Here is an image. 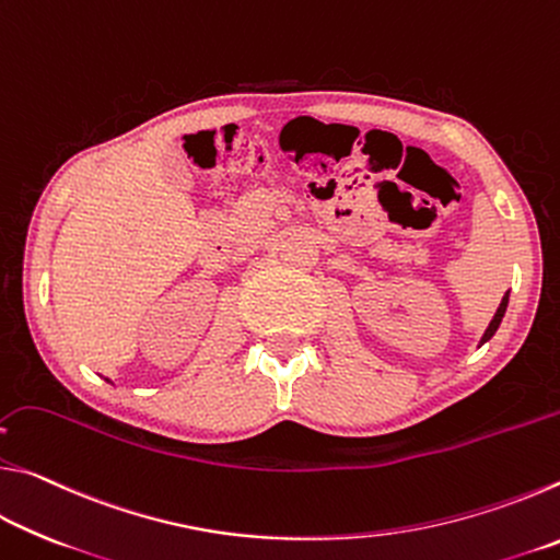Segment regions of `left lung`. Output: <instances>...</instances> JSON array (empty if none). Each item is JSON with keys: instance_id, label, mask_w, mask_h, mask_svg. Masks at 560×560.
Instances as JSON below:
<instances>
[{"instance_id": "8db88e82", "label": "left lung", "mask_w": 560, "mask_h": 560, "mask_svg": "<svg viewBox=\"0 0 560 560\" xmlns=\"http://www.w3.org/2000/svg\"><path fill=\"white\" fill-rule=\"evenodd\" d=\"M506 306H509V291L504 293V299H501V303H499V308H497V314H494V318H491V324H489V328L485 330V336H481V340H479V346H485L487 340H491V336L497 334L499 330V326H501V318H504V314H506Z\"/></svg>"}]
</instances>
